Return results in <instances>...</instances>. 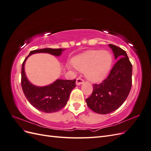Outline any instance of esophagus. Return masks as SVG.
Wrapping results in <instances>:
<instances>
[{
    "instance_id": "esophagus-1",
    "label": "esophagus",
    "mask_w": 151,
    "mask_h": 151,
    "mask_svg": "<svg viewBox=\"0 0 151 151\" xmlns=\"http://www.w3.org/2000/svg\"><path fill=\"white\" fill-rule=\"evenodd\" d=\"M84 82V81L81 78V77H79V78H77L76 80V84L77 85H81V84H83Z\"/></svg>"
}]
</instances>
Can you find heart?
<instances>
[{"label": "heart", "instance_id": "obj_1", "mask_svg": "<svg viewBox=\"0 0 151 151\" xmlns=\"http://www.w3.org/2000/svg\"><path fill=\"white\" fill-rule=\"evenodd\" d=\"M112 62V55L109 52L91 50L75 57L72 60V64L77 70L85 71L87 79L98 83L108 75Z\"/></svg>", "mask_w": 151, "mask_h": 151}]
</instances>
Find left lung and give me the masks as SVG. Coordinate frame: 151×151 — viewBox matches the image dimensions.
<instances>
[{
	"label": "left lung",
	"instance_id": "obj_1",
	"mask_svg": "<svg viewBox=\"0 0 151 151\" xmlns=\"http://www.w3.org/2000/svg\"><path fill=\"white\" fill-rule=\"evenodd\" d=\"M117 61L106 79L93 84V91L86 99L87 105L93 111L104 115L115 111L125 102L131 89L132 65L125 50L109 44Z\"/></svg>",
	"mask_w": 151,
	"mask_h": 151
}]
</instances>
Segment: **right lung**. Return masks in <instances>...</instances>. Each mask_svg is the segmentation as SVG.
<instances>
[{"label":"right lung","mask_w":151,"mask_h":151,"mask_svg":"<svg viewBox=\"0 0 151 151\" xmlns=\"http://www.w3.org/2000/svg\"><path fill=\"white\" fill-rule=\"evenodd\" d=\"M65 48H43L31 51L22 64L21 87L26 99L38 110L45 113H53L60 110L67 104L71 91L76 87V79H57L53 83L44 87L32 84L27 79L24 63L29 56L36 53H48L55 56L60 55Z\"/></svg>","instance_id":"right-lung-1"}]
</instances>
